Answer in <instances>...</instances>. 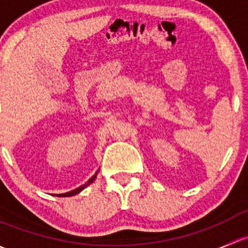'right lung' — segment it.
I'll return each instance as SVG.
<instances>
[{
    "label": "right lung",
    "mask_w": 248,
    "mask_h": 248,
    "mask_svg": "<svg viewBox=\"0 0 248 248\" xmlns=\"http://www.w3.org/2000/svg\"><path fill=\"white\" fill-rule=\"evenodd\" d=\"M97 173H98V171L96 172V173L93 174V177H91V178L89 179V181L87 182V183H85V184H83V186H80L79 187H77V189L72 190V191H69V192H65V194H58V195H57V196H58V197H70V196H74V195L78 194V192H80V191H82L83 189H85V187H87L88 186H90V184L93 183V181H95V178H96V176H97Z\"/></svg>",
    "instance_id": "add662e5"
}]
</instances>
